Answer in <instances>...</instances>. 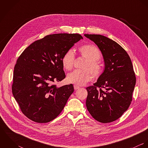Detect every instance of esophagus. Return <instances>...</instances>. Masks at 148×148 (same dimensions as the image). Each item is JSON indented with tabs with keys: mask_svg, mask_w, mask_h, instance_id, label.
Returning <instances> with one entry per match:
<instances>
[{
	"mask_svg": "<svg viewBox=\"0 0 148 148\" xmlns=\"http://www.w3.org/2000/svg\"><path fill=\"white\" fill-rule=\"evenodd\" d=\"M73 87H74L75 90H77V89H78L80 88V86H77V85H74Z\"/></svg>",
	"mask_w": 148,
	"mask_h": 148,
	"instance_id": "esophagus-1",
	"label": "esophagus"
}]
</instances>
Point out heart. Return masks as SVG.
I'll return each mask as SVG.
<instances>
[{
  "label": "heart",
  "instance_id": "1",
  "mask_svg": "<svg viewBox=\"0 0 148 148\" xmlns=\"http://www.w3.org/2000/svg\"><path fill=\"white\" fill-rule=\"evenodd\" d=\"M79 51L82 56L87 59L83 67L85 69L73 71L68 75L66 79L70 83L83 85L92 79V75L89 70L95 77H97L101 74L102 68L99 61L101 58V52L96 46L90 44L80 47L79 48ZM62 61L65 69H72L75 61L74 51L72 49H69L66 51L64 54Z\"/></svg>",
  "mask_w": 148,
  "mask_h": 148
}]
</instances>
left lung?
<instances>
[{"mask_svg": "<svg viewBox=\"0 0 148 148\" xmlns=\"http://www.w3.org/2000/svg\"><path fill=\"white\" fill-rule=\"evenodd\" d=\"M99 47L105 68L93 85L86 88V106L91 116L102 123L119 119L128 109L136 79L132 61L118 43L101 35L84 34Z\"/></svg>", "mask_w": 148, "mask_h": 148, "instance_id": "1", "label": "left lung"}]
</instances>
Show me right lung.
Here are the masks:
<instances>
[{
	"mask_svg": "<svg viewBox=\"0 0 148 148\" xmlns=\"http://www.w3.org/2000/svg\"><path fill=\"white\" fill-rule=\"evenodd\" d=\"M83 37L77 34L45 36L29 45L14 67L12 91L23 113L38 123L49 122L62 112L74 91L72 84L57 87L52 83L65 77L64 54Z\"/></svg>",
	"mask_w": 148,
	"mask_h": 148,
	"instance_id": "obj_1",
	"label": "right lung"
}]
</instances>
